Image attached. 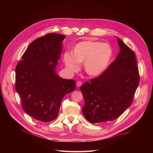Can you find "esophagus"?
Here are the masks:
<instances>
[{
    "label": "esophagus",
    "mask_w": 153,
    "mask_h": 153,
    "mask_svg": "<svg viewBox=\"0 0 153 153\" xmlns=\"http://www.w3.org/2000/svg\"><path fill=\"white\" fill-rule=\"evenodd\" d=\"M82 85V82L81 81H78V82H76V86H77V87H80Z\"/></svg>",
    "instance_id": "obj_1"
}]
</instances>
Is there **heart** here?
I'll use <instances>...</instances> for the list:
<instances>
[{
	"instance_id": "obj_1",
	"label": "heart",
	"mask_w": 153,
	"mask_h": 153,
	"mask_svg": "<svg viewBox=\"0 0 153 153\" xmlns=\"http://www.w3.org/2000/svg\"><path fill=\"white\" fill-rule=\"evenodd\" d=\"M112 55V48L109 44L86 40L78 43L71 53H64L63 61L72 71H76L79 67L78 64L84 62L87 73L91 76H98L108 67Z\"/></svg>"
}]
</instances>
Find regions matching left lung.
<instances>
[{"mask_svg": "<svg viewBox=\"0 0 153 153\" xmlns=\"http://www.w3.org/2000/svg\"><path fill=\"white\" fill-rule=\"evenodd\" d=\"M120 48L115 61L99 76L83 84L82 112L91 123L114 121L132 104L140 76L135 52L117 38Z\"/></svg>", "mask_w": 153, "mask_h": 153, "instance_id": "8db88e82", "label": "left lung"}]
</instances>
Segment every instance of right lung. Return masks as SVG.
<instances>
[{
  "mask_svg": "<svg viewBox=\"0 0 153 153\" xmlns=\"http://www.w3.org/2000/svg\"><path fill=\"white\" fill-rule=\"evenodd\" d=\"M66 36L50 33L35 39L16 66L15 88L25 112L43 123L58 116L64 97L75 89L73 80L55 73Z\"/></svg>",
  "mask_w": 153,
  "mask_h": 153,
  "instance_id": "1",
  "label": "right lung"
}]
</instances>
